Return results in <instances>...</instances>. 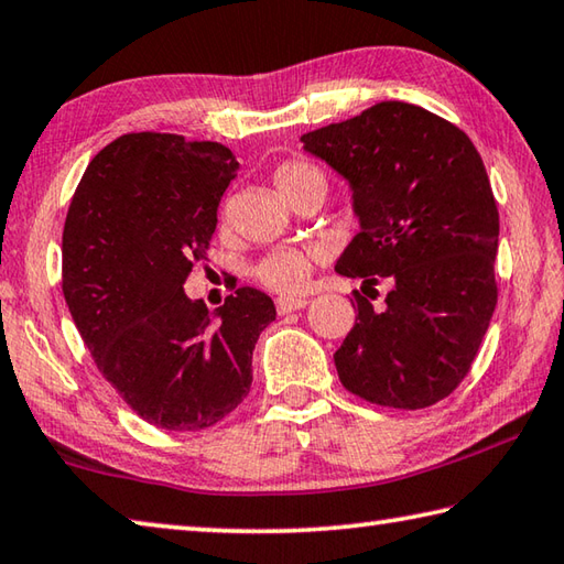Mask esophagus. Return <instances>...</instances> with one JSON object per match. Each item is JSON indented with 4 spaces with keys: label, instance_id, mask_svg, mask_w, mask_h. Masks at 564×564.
I'll return each instance as SVG.
<instances>
[{
    "label": "esophagus",
    "instance_id": "esophagus-1",
    "mask_svg": "<svg viewBox=\"0 0 564 564\" xmlns=\"http://www.w3.org/2000/svg\"><path fill=\"white\" fill-rule=\"evenodd\" d=\"M305 305H308V301H305V299H289V295H281V299H275V308H279L281 315L301 311V308H305Z\"/></svg>",
    "mask_w": 564,
    "mask_h": 564
}]
</instances>
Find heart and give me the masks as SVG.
Returning <instances> with one entry per match:
<instances>
[{"instance_id": "heart-1", "label": "heart", "mask_w": 564, "mask_h": 564, "mask_svg": "<svg viewBox=\"0 0 564 564\" xmlns=\"http://www.w3.org/2000/svg\"><path fill=\"white\" fill-rule=\"evenodd\" d=\"M273 184L285 202L308 187H327L323 172L313 165H305V162H283V165L273 172ZM311 251L281 249L269 253L259 265H256V275L273 291L293 293L303 289L311 275Z\"/></svg>"}]
</instances>
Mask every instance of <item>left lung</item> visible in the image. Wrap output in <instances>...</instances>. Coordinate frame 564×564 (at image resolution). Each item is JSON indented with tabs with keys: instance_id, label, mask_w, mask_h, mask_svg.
<instances>
[{
	"instance_id": "left-lung-1",
	"label": "left lung",
	"mask_w": 564,
	"mask_h": 564,
	"mask_svg": "<svg viewBox=\"0 0 564 564\" xmlns=\"http://www.w3.org/2000/svg\"><path fill=\"white\" fill-rule=\"evenodd\" d=\"M301 142L350 184L360 219L335 271L392 285L384 308L355 293V325L335 352L343 387L380 406L436 404L468 375L498 301L484 160L464 130L402 100Z\"/></svg>"
}]
</instances>
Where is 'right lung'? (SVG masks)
I'll return each mask as SVG.
<instances>
[{"instance_id": "1", "label": "right lung", "mask_w": 564, "mask_h": 564, "mask_svg": "<svg viewBox=\"0 0 564 564\" xmlns=\"http://www.w3.org/2000/svg\"><path fill=\"white\" fill-rule=\"evenodd\" d=\"M239 162L219 142L130 132L90 160L66 214L64 299L100 375L148 424L199 432L251 389V355L275 321L269 295L209 311L184 281L204 259Z\"/></svg>"}]
</instances>
